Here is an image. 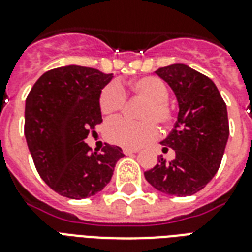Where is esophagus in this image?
Here are the masks:
<instances>
[{
	"instance_id": "1",
	"label": "esophagus",
	"mask_w": 252,
	"mask_h": 252,
	"mask_svg": "<svg viewBox=\"0 0 252 252\" xmlns=\"http://www.w3.org/2000/svg\"><path fill=\"white\" fill-rule=\"evenodd\" d=\"M122 151H124V154L126 155H130V154H134V153H137V149H128V147H124L122 149Z\"/></svg>"
}]
</instances>
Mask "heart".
I'll list each match as a JSON object with an SVG mask.
<instances>
[{
  "label": "heart",
  "instance_id": "obj_1",
  "mask_svg": "<svg viewBox=\"0 0 252 252\" xmlns=\"http://www.w3.org/2000/svg\"><path fill=\"white\" fill-rule=\"evenodd\" d=\"M130 88L138 98L146 103L142 106L139 118L134 122L126 118H113L103 127L105 138L111 143L126 147L143 146L158 135L157 125H169L173 118V110L169 102V88L157 77H142L130 83ZM126 92L118 81L107 83L99 94V109L102 114L114 115L124 109Z\"/></svg>",
  "mask_w": 252,
  "mask_h": 252
}]
</instances>
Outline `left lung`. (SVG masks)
<instances>
[{
  "mask_svg": "<svg viewBox=\"0 0 252 252\" xmlns=\"http://www.w3.org/2000/svg\"><path fill=\"white\" fill-rule=\"evenodd\" d=\"M173 89L178 101V118L169 137L160 142L163 151L173 149L170 162L158 163L145 173L146 181L163 194L192 195L218 171L230 134L226 103L215 83L183 63L155 71Z\"/></svg>",
  "mask_w": 252,
  "mask_h": 252,
  "instance_id": "obj_1",
  "label": "left lung"
}]
</instances>
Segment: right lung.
I'll use <instances>...</instances> for the list:
<instances>
[{"label":"right lung","mask_w":252,"mask_h":252,"mask_svg":"<svg viewBox=\"0 0 252 252\" xmlns=\"http://www.w3.org/2000/svg\"><path fill=\"white\" fill-rule=\"evenodd\" d=\"M111 78L93 67L62 66L41 75L26 98V143L39 177L60 195H95L124 157L118 146L105 143L97 153L85 143L102 122L99 94Z\"/></svg>","instance_id":"add662e5"}]
</instances>
